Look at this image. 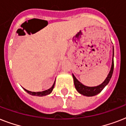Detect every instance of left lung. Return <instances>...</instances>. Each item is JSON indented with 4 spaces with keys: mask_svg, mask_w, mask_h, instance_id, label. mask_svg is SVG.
<instances>
[{
    "mask_svg": "<svg viewBox=\"0 0 126 126\" xmlns=\"http://www.w3.org/2000/svg\"><path fill=\"white\" fill-rule=\"evenodd\" d=\"M113 53H112V65L107 77L104 80V82L101 84H100L97 86H94V87H88V86H84L81 82H80L75 77V75L73 74V77L74 79V84H75V88L77 89L79 93L83 95L88 96V97H91V96H94L99 94L102 90H103V88L105 87L109 82L110 80L111 79L112 75L114 71V47H113Z\"/></svg>",
    "mask_w": 126,
    "mask_h": 126,
    "instance_id": "left-lung-1",
    "label": "left lung"
}]
</instances>
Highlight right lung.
I'll return each instance as SVG.
<instances>
[{"label": "right lung", "instance_id": "add662e5", "mask_svg": "<svg viewBox=\"0 0 126 126\" xmlns=\"http://www.w3.org/2000/svg\"><path fill=\"white\" fill-rule=\"evenodd\" d=\"M55 81L53 83V86H51V88L48 89L47 90H45V91H43V92H30V91H29V90H27L26 89H25V91H26L28 94H29L30 95H34V96H40V97H42V96H45L47 95H49V94H51V92H52V90H53V88H54V86H55Z\"/></svg>", "mask_w": 126, "mask_h": 126}]
</instances>
